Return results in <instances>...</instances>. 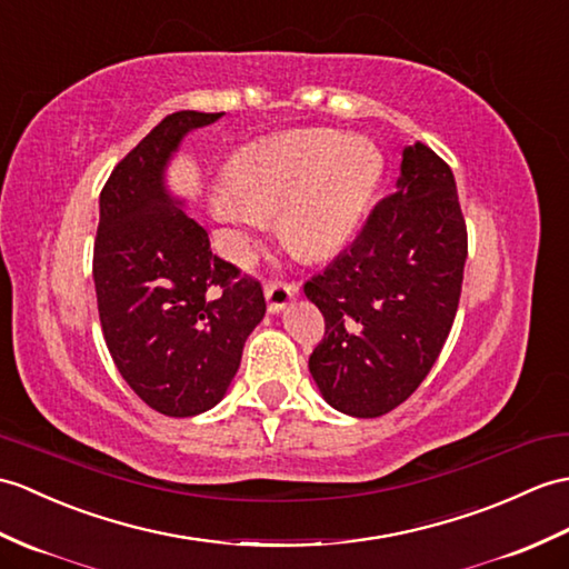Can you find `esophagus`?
Listing matches in <instances>:
<instances>
[{
	"label": "esophagus",
	"mask_w": 569,
	"mask_h": 569,
	"mask_svg": "<svg viewBox=\"0 0 569 569\" xmlns=\"http://www.w3.org/2000/svg\"><path fill=\"white\" fill-rule=\"evenodd\" d=\"M298 283L293 281H269L267 286H263V296H267V302H269V310L271 312H281L290 300L298 298Z\"/></svg>",
	"instance_id": "1"
}]
</instances>
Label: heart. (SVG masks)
Returning a JSON list of instances; mask_svg holds the SVG:
<instances>
[{
	"label": "heart",
	"mask_w": 569,
	"mask_h": 569,
	"mask_svg": "<svg viewBox=\"0 0 569 569\" xmlns=\"http://www.w3.org/2000/svg\"><path fill=\"white\" fill-rule=\"evenodd\" d=\"M380 167V152L363 136L293 130L257 140L232 154L224 171L228 189L210 198V213L234 252L263 218L279 216L290 247L329 254L353 234Z\"/></svg>",
	"instance_id": "b5f03b06"
}]
</instances>
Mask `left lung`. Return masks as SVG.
<instances>
[{"mask_svg": "<svg viewBox=\"0 0 569 569\" xmlns=\"http://www.w3.org/2000/svg\"><path fill=\"white\" fill-rule=\"evenodd\" d=\"M466 257L453 171L417 140L402 150L398 191L302 286L325 317L308 366L329 405L371 419L421 386L453 327Z\"/></svg>", "mask_w": 569, "mask_h": 569, "instance_id": "obj_1", "label": "left lung"}]
</instances>
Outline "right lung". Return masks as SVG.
I'll return each instance as SVG.
<instances>
[{
    "label": "right lung",
    "instance_id": "obj_1",
    "mask_svg": "<svg viewBox=\"0 0 569 569\" xmlns=\"http://www.w3.org/2000/svg\"><path fill=\"white\" fill-rule=\"evenodd\" d=\"M222 113L177 111L111 171L99 198L94 286L111 359L138 398L167 417L216 407L267 312L261 283L210 252L162 174L193 128Z\"/></svg>",
    "mask_w": 569,
    "mask_h": 569
}]
</instances>
